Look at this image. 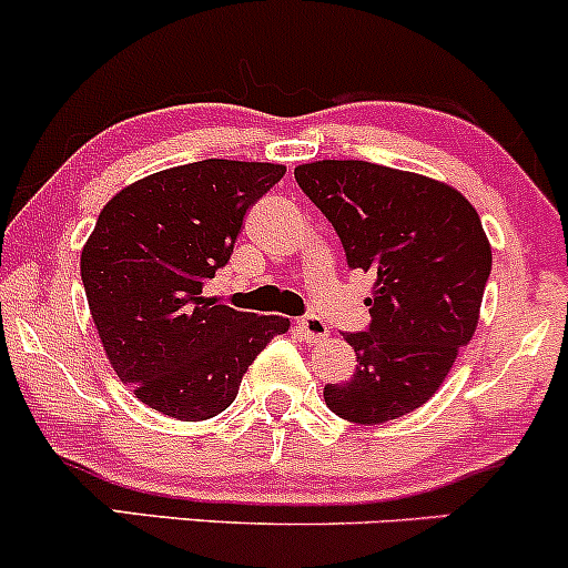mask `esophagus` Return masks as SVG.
I'll list each match as a JSON object with an SVG mask.
<instances>
[{
  "label": "esophagus",
  "instance_id": "esophagus-1",
  "mask_svg": "<svg viewBox=\"0 0 568 568\" xmlns=\"http://www.w3.org/2000/svg\"><path fill=\"white\" fill-rule=\"evenodd\" d=\"M295 325H297V331H301L303 338H306V344H316V341L325 338V335L331 333L327 322L320 320V316H314V314L301 316V320H297Z\"/></svg>",
  "mask_w": 568,
  "mask_h": 568
}]
</instances>
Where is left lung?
I'll return each mask as SVG.
<instances>
[{
  "instance_id": "1",
  "label": "left lung",
  "mask_w": 568,
  "mask_h": 568,
  "mask_svg": "<svg viewBox=\"0 0 568 568\" xmlns=\"http://www.w3.org/2000/svg\"><path fill=\"white\" fill-rule=\"evenodd\" d=\"M295 181L333 224L346 265L376 276L371 325L344 333L357 371L327 384L325 404L359 425L404 417L433 398L477 331L493 265L479 213L453 186L374 162L301 164Z\"/></svg>"
}]
</instances>
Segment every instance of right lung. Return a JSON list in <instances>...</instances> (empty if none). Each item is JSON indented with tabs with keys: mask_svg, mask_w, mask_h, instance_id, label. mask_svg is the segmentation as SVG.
I'll return each instance as SVG.
<instances>
[{
	"mask_svg": "<svg viewBox=\"0 0 568 568\" xmlns=\"http://www.w3.org/2000/svg\"><path fill=\"white\" fill-rule=\"evenodd\" d=\"M286 168L203 160L121 189L81 254L91 320L119 379L168 417H216L284 316L203 297L230 262L246 211Z\"/></svg>",
	"mask_w": 568,
	"mask_h": 568,
	"instance_id": "obj_1",
	"label": "right lung"
}]
</instances>
